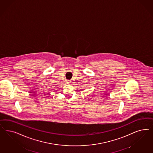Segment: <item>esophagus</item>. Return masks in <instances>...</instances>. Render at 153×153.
Returning a JSON list of instances; mask_svg holds the SVG:
<instances>
[{
	"instance_id": "obj_1",
	"label": "esophagus",
	"mask_w": 153,
	"mask_h": 153,
	"mask_svg": "<svg viewBox=\"0 0 153 153\" xmlns=\"http://www.w3.org/2000/svg\"><path fill=\"white\" fill-rule=\"evenodd\" d=\"M67 83H70V82H69V81H67Z\"/></svg>"
}]
</instances>
